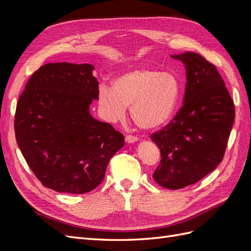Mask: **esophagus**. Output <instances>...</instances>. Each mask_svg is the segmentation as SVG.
Listing matches in <instances>:
<instances>
[{
    "label": "esophagus",
    "instance_id": "obj_1",
    "mask_svg": "<svg viewBox=\"0 0 251 251\" xmlns=\"http://www.w3.org/2000/svg\"><path fill=\"white\" fill-rule=\"evenodd\" d=\"M126 141L127 143H134L136 141H138V137H136V136H133V135H126Z\"/></svg>",
    "mask_w": 251,
    "mask_h": 251
}]
</instances>
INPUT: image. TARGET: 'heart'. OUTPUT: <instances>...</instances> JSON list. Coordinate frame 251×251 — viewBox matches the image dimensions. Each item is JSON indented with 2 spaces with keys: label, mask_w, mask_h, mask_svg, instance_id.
I'll list each match as a JSON object with an SVG mask.
<instances>
[{
  "label": "heart",
  "mask_w": 251,
  "mask_h": 251,
  "mask_svg": "<svg viewBox=\"0 0 251 251\" xmlns=\"http://www.w3.org/2000/svg\"><path fill=\"white\" fill-rule=\"evenodd\" d=\"M180 81L170 71L140 67L123 73L113 87L98 88V105L104 118L115 123L126 116V107L134 123L143 130H155L168 121L176 108Z\"/></svg>",
  "instance_id": "b5f03b06"
}]
</instances>
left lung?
I'll return each instance as SVG.
<instances>
[{"mask_svg":"<svg viewBox=\"0 0 251 251\" xmlns=\"http://www.w3.org/2000/svg\"><path fill=\"white\" fill-rule=\"evenodd\" d=\"M184 64L183 105L162 130L151 135L160 150L153 174L169 189L195 184L222 161L234 120V104L215 65L198 53L171 55Z\"/></svg>","mask_w":251,"mask_h":251,"instance_id":"1","label":"left lung"}]
</instances>
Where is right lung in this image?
<instances>
[{"mask_svg": "<svg viewBox=\"0 0 251 251\" xmlns=\"http://www.w3.org/2000/svg\"><path fill=\"white\" fill-rule=\"evenodd\" d=\"M90 64L50 63L29 78L17 103L14 132L29 168L58 193L85 194L101 183L124 135L90 114L98 81Z\"/></svg>", "mask_w": 251, "mask_h": 251, "instance_id": "1", "label": "right lung"}]
</instances>
